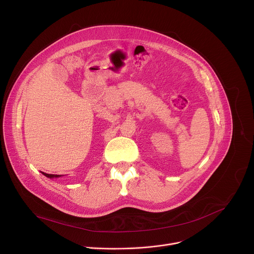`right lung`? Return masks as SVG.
I'll return each instance as SVG.
<instances>
[{"instance_id": "add662e5", "label": "right lung", "mask_w": 254, "mask_h": 254, "mask_svg": "<svg viewBox=\"0 0 254 254\" xmlns=\"http://www.w3.org/2000/svg\"><path fill=\"white\" fill-rule=\"evenodd\" d=\"M44 176H46L47 178H50V179H53V178H59L61 177L60 175H50V174H45V173H42Z\"/></svg>"}]
</instances>
